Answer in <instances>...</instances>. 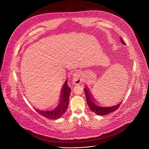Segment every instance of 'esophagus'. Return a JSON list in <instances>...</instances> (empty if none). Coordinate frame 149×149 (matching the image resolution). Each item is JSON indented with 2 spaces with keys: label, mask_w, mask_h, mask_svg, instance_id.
<instances>
[{
  "label": "esophagus",
  "mask_w": 149,
  "mask_h": 149,
  "mask_svg": "<svg viewBox=\"0 0 149 149\" xmlns=\"http://www.w3.org/2000/svg\"><path fill=\"white\" fill-rule=\"evenodd\" d=\"M81 73L79 71H77L72 74L73 81L75 84H79L81 82Z\"/></svg>",
  "instance_id": "esophagus-1"
}]
</instances>
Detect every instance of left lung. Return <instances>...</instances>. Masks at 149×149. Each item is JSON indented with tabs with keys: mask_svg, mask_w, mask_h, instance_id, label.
<instances>
[{
	"mask_svg": "<svg viewBox=\"0 0 149 149\" xmlns=\"http://www.w3.org/2000/svg\"><path fill=\"white\" fill-rule=\"evenodd\" d=\"M120 40L124 45H125L124 42H123V40L121 38H120ZM84 89L85 91V93H86V100H87L88 105L89 106L90 110L97 115L105 116V115H107L110 113H112V112L116 111V110L118 109V108L120 107V104L122 102V101H121L119 103H118L117 104L113 105V106L100 105L96 102L95 101H94V100L93 99L91 94L90 93V91L88 90V88L86 87H84Z\"/></svg>",
	"mask_w": 149,
	"mask_h": 149,
	"instance_id": "obj_1",
	"label": "left lung"
}]
</instances>
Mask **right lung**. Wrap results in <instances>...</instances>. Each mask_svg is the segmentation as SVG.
I'll return each instance as SVG.
<instances>
[{
	"label": "right lung",
	"instance_id": "1",
	"mask_svg": "<svg viewBox=\"0 0 149 149\" xmlns=\"http://www.w3.org/2000/svg\"><path fill=\"white\" fill-rule=\"evenodd\" d=\"M68 80L63 83L61 88L60 98L57 103L48 109L35 108L40 115L49 119H57L62 116L66 111L69 104L71 88L68 86Z\"/></svg>",
	"mask_w": 149,
	"mask_h": 149
}]
</instances>
